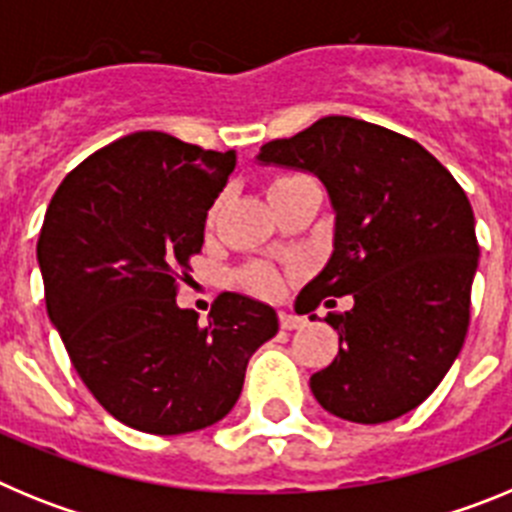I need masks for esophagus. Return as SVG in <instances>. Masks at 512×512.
Returning <instances> with one entry per match:
<instances>
[{"label": "esophagus", "instance_id": "1", "mask_svg": "<svg viewBox=\"0 0 512 512\" xmlns=\"http://www.w3.org/2000/svg\"><path fill=\"white\" fill-rule=\"evenodd\" d=\"M279 325H282L284 330H295L305 325V318H300V315H289V312H279Z\"/></svg>", "mask_w": 512, "mask_h": 512}]
</instances>
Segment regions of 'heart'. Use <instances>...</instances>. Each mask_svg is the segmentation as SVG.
Returning <instances> with one entry per match:
<instances>
[{
  "label": "heart",
  "mask_w": 512,
  "mask_h": 512,
  "mask_svg": "<svg viewBox=\"0 0 512 512\" xmlns=\"http://www.w3.org/2000/svg\"><path fill=\"white\" fill-rule=\"evenodd\" d=\"M300 176L295 174H284V176H274L269 184V197H274L277 192H282L284 187H289L292 182H297ZM212 217H215V210L207 215V225L212 223ZM238 282H241L243 289H248L251 295L256 297H271L277 295L279 287H282V274L271 264H251L246 269H241L238 274Z\"/></svg>",
  "instance_id": "heart-1"
}]
</instances>
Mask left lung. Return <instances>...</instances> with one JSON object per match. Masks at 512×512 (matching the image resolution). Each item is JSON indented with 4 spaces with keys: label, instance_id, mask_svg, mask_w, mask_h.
<instances>
[{
    "label": "left lung",
    "instance_id": "left-lung-1",
    "mask_svg": "<svg viewBox=\"0 0 512 512\" xmlns=\"http://www.w3.org/2000/svg\"><path fill=\"white\" fill-rule=\"evenodd\" d=\"M259 158L312 171L336 207V251L295 302L307 315L354 297L325 315L338 356L310 377L315 400L366 425L418 408L467 338L479 256L467 192L418 140L356 117H323Z\"/></svg>",
    "mask_w": 512,
    "mask_h": 512
}]
</instances>
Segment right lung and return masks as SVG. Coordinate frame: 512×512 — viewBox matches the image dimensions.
<instances>
[{
	"mask_svg": "<svg viewBox=\"0 0 512 512\" xmlns=\"http://www.w3.org/2000/svg\"><path fill=\"white\" fill-rule=\"evenodd\" d=\"M233 166V151L140 130L84 158L45 212L48 318L99 405L143 433L225 418L248 359L279 328L269 305L235 292L217 295L205 325L176 305Z\"/></svg>",
	"mask_w": 512,
	"mask_h": 512,
	"instance_id": "obj_1",
	"label": "right lung"
}]
</instances>
